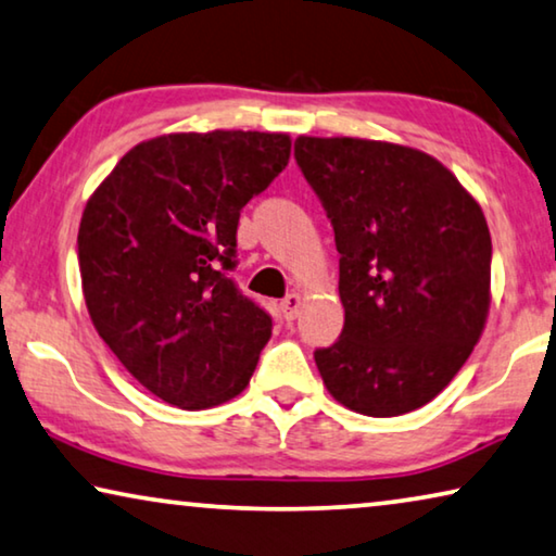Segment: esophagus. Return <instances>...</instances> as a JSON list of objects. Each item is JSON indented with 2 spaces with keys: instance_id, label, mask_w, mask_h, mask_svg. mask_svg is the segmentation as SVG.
Listing matches in <instances>:
<instances>
[{
  "instance_id": "obj_1",
  "label": "esophagus",
  "mask_w": 556,
  "mask_h": 556,
  "mask_svg": "<svg viewBox=\"0 0 556 556\" xmlns=\"http://www.w3.org/2000/svg\"><path fill=\"white\" fill-rule=\"evenodd\" d=\"M279 309H281V314H285V319L287 321H292V319H296V314H300V309H302V296L296 294V292H292V294H287L285 300H281V304H279Z\"/></svg>"
}]
</instances>
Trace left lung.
Segmentation results:
<instances>
[{
	"mask_svg": "<svg viewBox=\"0 0 556 556\" xmlns=\"http://www.w3.org/2000/svg\"><path fill=\"white\" fill-rule=\"evenodd\" d=\"M294 160L334 227L344 329L314 352L329 394L400 417L452 382L490 314L492 237L482 206L419 149L300 137Z\"/></svg>",
	"mask_w": 556,
	"mask_h": 556,
	"instance_id": "1",
	"label": "left lung"
}]
</instances>
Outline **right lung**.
Returning a JSON list of instances; mask_svg holds the SVG:
<instances>
[{
    "instance_id": "right-lung-1",
    "label": "right lung",
    "mask_w": 556,
    "mask_h": 556,
    "mask_svg": "<svg viewBox=\"0 0 556 556\" xmlns=\"http://www.w3.org/2000/svg\"><path fill=\"white\" fill-rule=\"evenodd\" d=\"M269 131H179L131 147L79 222L81 292L124 369L162 402L210 409L244 392L271 317L239 292V212L287 167Z\"/></svg>"
}]
</instances>
